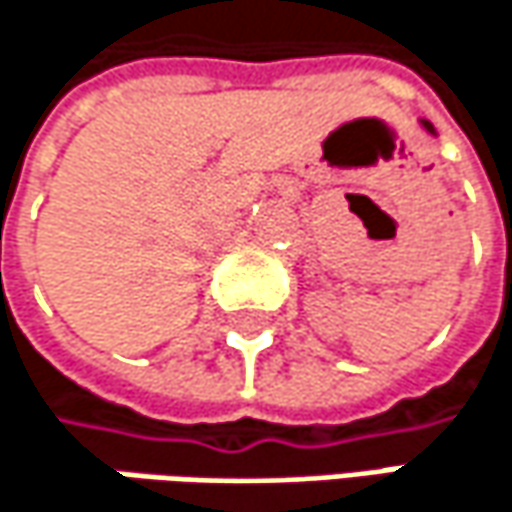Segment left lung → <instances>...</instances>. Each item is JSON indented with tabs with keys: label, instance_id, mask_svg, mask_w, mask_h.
<instances>
[{
	"label": "left lung",
	"instance_id": "1",
	"mask_svg": "<svg viewBox=\"0 0 512 512\" xmlns=\"http://www.w3.org/2000/svg\"><path fill=\"white\" fill-rule=\"evenodd\" d=\"M418 123H421V129H424L427 135H433V138H436V129H433V123H430V120H424V117H418Z\"/></svg>",
	"mask_w": 512,
	"mask_h": 512
}]
</instances>
